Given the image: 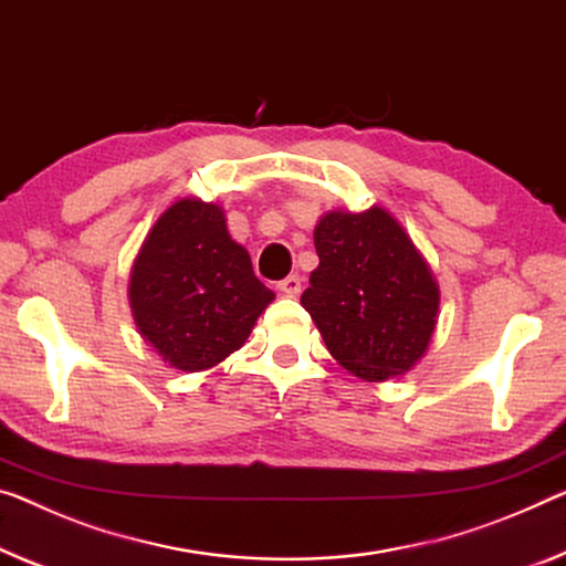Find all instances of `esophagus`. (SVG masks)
Returning a JSON list of instances; mask_svg holds the SVG:
<instances>
[{
    "mask_svg": "<svg viewBox=\"0 0 566 566\" xmlns=\"http://www.w3.org/2000/svg\"><path fill=\"white\" fill-rule=\"evenodd\" d=\"M277 291H281L283 295H298L301 293V277L298 275H289V277H283L281 283H277Z\"/></svg>",
    "mask_w": 566,
    "mask_h": 566,
    "instance_id": "obj_1",
    "label": "esophagus"
}]
</instances>
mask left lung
<instances>
[{
    "mask_svg": "<svg viewBox=\"0 0 566 566\" xmlns=\"http://www.w3.org/2000/svg\"><path fill=\"white\" fill-rule=\"evenodd\" d=\"M318 268L301 295L326 349L354 377L385 381L428 352L440 291L430 265L392 214L326 212L316 230Z\"/></svg>",
    "mask_w": 566,
    "mask_h": 566,
    "instance_id": "obj_1",
    "label": "left lung"
}]
</instances>
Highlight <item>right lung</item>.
I'll return each instance as SVG.
<instances>
[{
	"label": "right lung",
	"instance_id": "right-lung-1",
	"mask_svg": "<svg viewBox=\"0 0 566 566\" xmlns=\"http://www.w3.org/2000/svg\"><path fill=\"white\" fill-rule=\"evenodd\" d=\"M273 298L230 238L222 207L197 197L156 220L128 283L138 334L181 371L217 367L238 352Z\"/></svg>",
	"mask_w": 566,
	"mask_h": 566
}]
</instances>
